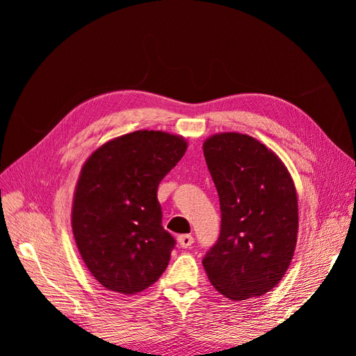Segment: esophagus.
<instances>
[{
  "mask_svg": "<svg viewBox=\"0 0 356 356\" xmlns=\"http://www.w3.org/2000/svg\"><path fill=\"white\" fill-rule=\"evenodd\" d=\"M193 242H195V238H193L191 234H181V236H178V243H179L182 248L191 246Z\"/></svg>",
  "mask_w": 356,
  "mask_h": 356,
  "instance_id": "obj_1",
  "label": "esophagus"
}]
</instances>
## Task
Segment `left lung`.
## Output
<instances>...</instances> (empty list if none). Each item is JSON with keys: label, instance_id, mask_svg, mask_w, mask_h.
<instances>
[{"label": "left lung", "instance_id": "8db88e82", "mask_svg": "<svg viewBox=\"0 0 356 356\" xmlns=\"http://www.w3.org/2000/svg\"><path fill=\"white\" fill-rule=\"evenodd\" d=\"M203 154L221 208L220 238L203 258L204 272L230 300L260 297L284 277L296 251L294 181L284 161L250 135L215 134Z\"/></svg>", "mask_w": 356, "mask_h": 356}]
</instances>
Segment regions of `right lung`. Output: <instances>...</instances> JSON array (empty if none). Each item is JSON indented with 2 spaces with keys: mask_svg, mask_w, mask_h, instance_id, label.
Listing matches in <instances>:
<instances>
[{
  "mask_svg": "<svg viewBox=\"0 0 356 356\" xmlns=\"http://www.w3.org/2000/svg\"><path fill=\"white\" fill-rule=\"evenodd\" d=\"M186 149L182 136L136 131L84 161L71 225L84 264L106 289L141 293L166 270L175 239L161 225L157 187Z\"/></svg>",
  "mask_w": 356,
  "mask_h": 356,
  "instance_id": "1",
  "label": "right lung"
}]
</instances>
